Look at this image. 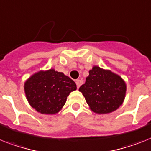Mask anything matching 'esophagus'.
<instances>
[{"label":"esophagus","instance_id":"obj_1","mask_svg":"<svg viewBox=\"0 0 151 151\" xmlns=\"http://www.w3.org/2000/svg\"><path fill=\"white\" fill-rule=\"evenodd\" d=\"M82 83H83V81L82 80H77L76 81V84H77V87H78V88H79L80 87H81V85Z\"/></svg>","mask_w":151,"mask_h":151}]
</instances>
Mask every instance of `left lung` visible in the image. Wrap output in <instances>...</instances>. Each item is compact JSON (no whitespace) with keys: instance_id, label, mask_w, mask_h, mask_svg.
<instances>
[{"instance_id":"obj_1","label":"left lung","mask_w":151,"mask_h":151,"mask_svg":"<svg viewBox=\"0 0 151 151\" xmlns=\"http://www.w3.org/2000/svg\"><path fill=\"white\" fill-rule=\"evenodd\" d=\"M79 91L91 111L106 114L118 109L125 99L127 85L121 76L110 70L93 66Z\"/></svg>"}]
</instances>
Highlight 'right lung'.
Instances as JSON below:
<instances>
[{
	"instance_id": "1",
	"label": "right lung",
	"mask_w": 151,
	"mask_h": 151,
	"mask_svg": "<svg viewBox=\"0 0 151 151\" xmlns=\"http://www.w3.org/2000/svg\"><path fill=\"white\" fill-rule=\"evenodd\" d=\"M29 104L43 114H56L64 106L70 93L76 91L75 82L54 69L39 70L24 82Z\"/></svg>"
}]
</instances>
